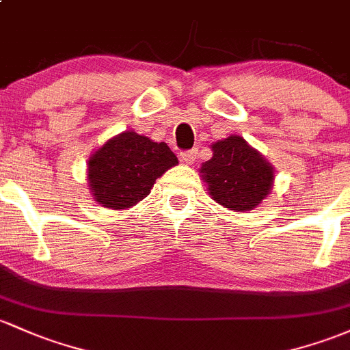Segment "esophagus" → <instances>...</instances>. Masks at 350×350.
<instances>
[{"label": "esophagus", "mask_w": 350, "mask_h": 350, "mask_svg": "<svg viewBox=\"0 0 350 350\" xmlns=\"http://www.w3.org/2000/svg\"><path fill=\"white\" fill-rule=\"evenodd\" d=\"M197 153H198L197 148H191V150H185V152H180V161L191 165L195 160H197Z\"/></svg>", "instance_id": "34e87169"}]
</instances>
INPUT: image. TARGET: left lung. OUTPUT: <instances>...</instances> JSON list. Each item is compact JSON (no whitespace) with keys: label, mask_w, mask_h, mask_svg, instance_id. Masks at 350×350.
<instances>
[{"label":"left lung","mask_w":350,"mask_h":350,"mask_svg":"<svg viewBox=\"0 0 350 350\" xmlns=\"http://www.w3.org/2000/svg\"><path fill=\"white\" fill-rule=\"evenodd\" d=\"M212 150L213 157L202 165L200 174L213 200L239 212L255 208L272 190V167L237 135L213 144Z\"/></svg>","instance_id":"1"}]
</instances>
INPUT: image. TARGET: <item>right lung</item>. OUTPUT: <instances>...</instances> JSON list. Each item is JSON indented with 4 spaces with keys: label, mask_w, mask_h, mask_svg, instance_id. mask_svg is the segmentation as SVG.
I'll list each match as a JSON object with an SVG mask.
<instances>
[{
    "label": "right lung",
    "mask_w": 350,
    "mask_h": 350,
    "mask_svg": "<svg viewBox=\"0 0 350 350\" xmlns=\"http://www.w3.org/2000/svg\"><path fill=\"white\" fill-rule=\"evenodd\" d=\"M178 163L167 144L152 142L135 131L111 138L88 161L93 197L108 208H129L144 200L153 183Z\"/></svg>",
    "instance_id": "add662e5"
}]
</instances>
